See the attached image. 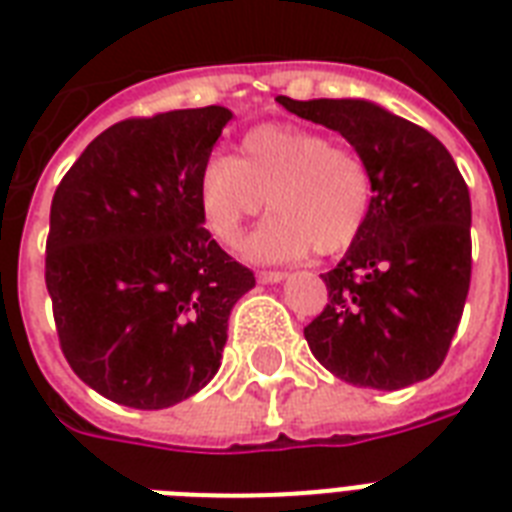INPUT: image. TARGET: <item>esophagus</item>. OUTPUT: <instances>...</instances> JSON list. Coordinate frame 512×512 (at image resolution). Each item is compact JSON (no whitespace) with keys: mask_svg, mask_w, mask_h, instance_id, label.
<instances>
[{"mask_svg":"<svg viewBox=\"0 0 512 512\" xmlns=\"http://www.w3.org/2000/svg\"><path fill=\"white\" fill-rule=\"evenodd\" d=\"M257 279L263 281V284H276V281L287 279V273L284 271H260L257 273Z\"/></svg>","mask_w":512,"mask_h":512,"instance_id":"34e87169","label":"esophagus"}]
</instances>
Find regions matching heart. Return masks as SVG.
Listing matches in <instances>:
<instances>
[{
    "mask_svg": "<svg viewBox=\"0 0 512 512\" xmlns=\"http://www.w3.org/2000/svg\"><path fill=\"white\" fill-rule=\"evenodd\" d=\"M268 207L276 215L249 239L257 260H295L316 249L337 255L361 236L374 201L369 162L356 148L292 124H260L236 156H212L199 175L209 231L236 247L244 225Z\"/></svg>",
    "mask_w": 512,
    "mask_h": 512,
    "instance_id": "obj_1",
    "label": "heart"
}]
</instances>
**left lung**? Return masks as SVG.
Masks as SVG:
<instances>
[{
    "mask_svg": "<svg viewBox=\"0 0 512 512\" xmlns=\"http://www.w3.org/2000/svg\"><path fill=\"white\" fill-rule=\"evenodd\" d=\"M281 106L340 132L364 154L374 201L364 231L321 273L329 303L305 327L311 353L340 380L398 390L444 364L470 289V193L428 130L366 100Z\"/></svg>",
    "mask_w": 512,
    "mask_h": 512,
    "instance_id": "obj_1",
    "label": "left lung"
}]
</instances>
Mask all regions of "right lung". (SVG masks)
Masks as SVG:
<instances>
[{"instance_id": "right-lung-1", "label": "right lung", "mask_w": 512, "mask_h": 512, "mask_svg": "<svg viewBox=\"0 0 512 512\" xmlns=\"http://www.w3.org/2000/svg\"><path fill=\"white\" fill-rule=\"evenodd\" d=\"M223 106L132 116L55 188L44 281L63 356L100 396L164 409L215 377L228 316L255 273L204 228L199 175Z\"/></svg>"}]
</instances>
